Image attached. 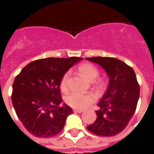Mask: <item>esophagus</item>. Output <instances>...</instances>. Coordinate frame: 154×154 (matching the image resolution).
I'll list each match as a JSON object with an SVG mask.
<instances>
[{
    "label": "esophagus",
    "mask_w": 154,
    "mask_h": 154,
    "mask_svg": "<svg viewBox=\"0 0 154 154\" xmlns=\"http://www.w3.org/2000/svg\"><path fill=\"white\" fill-rule=\"evenodd\" d=\"M73 111H74V112L81 113L82 112H83V110H81V109H73Z\"/></svg>",
    "instance_id": "1"
}]
</instances>
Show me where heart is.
I'll use <instances>...</instances> for the list:
<instances>
[{
  "label": "heart",
  "mask_w": 154,
  "mask_h": 154,
  "mask_svg": "<svg viewBox=\"0 0 154 154\" xmlns=\"http://www.w3.org/2000/svg\"><path fill=\"white\" fill-rule=\"evenodd\" d=\"M80 72L84 74L90 81H94L100 76V71L93 64L85 63L79 67ZM70 71H67L61 77L60 87L63 91H66L68 88V80L70 78ZM95 97L91 93H81L73 92L66 97L65 101L68 106L76 109H84L92 103H94Z\"/></svg>",
  "instance_id": "heart-1"
}]
</instances>
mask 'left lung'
I'll use <instances>...</instances> for the list:
<instances>
[{"label":"left lung","instance_id":"left-lung-1","mask_svg":"<svg viewBox=\"0 0 154 154\" xmlns=\"http://www.w3.org/2000/svg\"><path fill=\"white\" fill-rule=\"evenodd\" d=\"M101 66L109 77L106 93L98 103L97 120L87 129L99 136L111 137L122 131L135 112L140 87L133 69L109 57H87Z\"/></svg>","mask_w":154,"mask_h":154}]
</instances>
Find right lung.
Returning a JSON list of instances; mask_svg holds the SVG:
<instances>
[{
    "mask_svg": "<svg viewBox=\"0 0 154 154\" xmlns=\"http://www.w3.org/2000/svg\"><path fill=\"white\" fill-rule=\"evenodd\" d=\"M82 57H48L27 64L16 77L11 96L17 116L27 131L50 137L62 131L71 108L62 102L61 77Z\"/></svg>",
    "mask_w": 154,
    "mask_h": 154,
    "instance_id": "add662e5",
    "label": "right lung"
}]
</instances>
